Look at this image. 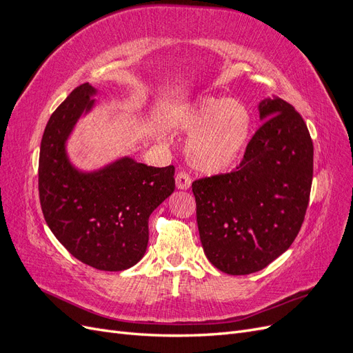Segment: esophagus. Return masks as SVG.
<instances>
[{"label": "esophagus", "instance_id": "34e87169", "mask_svg": "<svg viewBox=\"0 0 353 353\" xmlns=\"http://www.w3.org/2000/svg\"><path fill=\"white\" fill-rule=\"evenodd\" d=\"M175 183L178 190H188L191 185V176L187 172H184V170H181L175 178Z\"/></svg>", "mask_w": 353, "mask_h": 353}]
</instances>
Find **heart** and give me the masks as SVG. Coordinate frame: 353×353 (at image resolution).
Here are the masks:
<instances>
[{
    "label": "heart",
    "instance_id": "b5f03b06",
    "mask_svg": "<svg viewBox=\"0 0 353 353\" xmlns=\"http://www.w3.org/2000/svg\"><path fill=\"white\" fill-rule=\"evenodd\" d=\"M181 130L191 131L187 156L201 172L216 174L241 157L249 141L252 117L237 100L201 97L181 110Z\"/></svg>",
    "mask_w": 353,
    "mask_h": 353
}]
</instances>
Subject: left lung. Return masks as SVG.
<instances>
[{"label": "left lung", "mask_w": 353, "mask_h": 353, "mask_svg": "<svg viewBox=\"0 0 353 353\" xmlns=\"http://www.w3.org/2000/svg\"><path fill=\"white\" fill-rule=\"evenodd\" d=\"M259 110L263 123L237 169L191 185L203 250L231 275L261 271L290 248L311 194L314 144L303 117L281 99Z\"/></svg>", "instance_id": "obj_1"}]
</instances>
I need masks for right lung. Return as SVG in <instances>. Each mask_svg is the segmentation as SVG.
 Masks as SVG:
<instances>
[{"label": "right lung", "instance_id": "right-lung-1", "mask_svg": "<svg viewBox=\"0 0 353 353\" xmlns=\"http://www.w3.org/2000/svg\"><path fill=\"white\" fill-rule=\"evenodd\" d=\"M95 90L74 88L52 112L41 140L38 190L42 215L65 249L95 270L123 271L140 261L148 243V218L175 190V168L117 160L97 174L68 162L65 141Z\"/></svg>", "mask_w": 353, "mask_h": 353}]
</instances>
